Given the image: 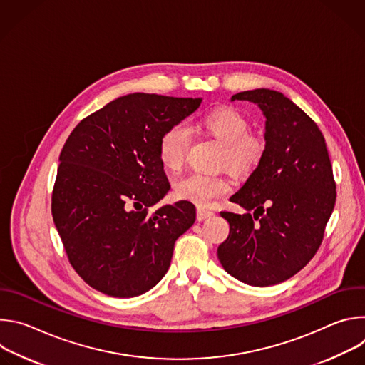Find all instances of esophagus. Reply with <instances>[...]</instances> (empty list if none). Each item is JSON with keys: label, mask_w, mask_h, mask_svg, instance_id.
<instances>
[{"label": "esophagus", "mask_w": 365, "mask_h": 365, "mask_svg": "<svg viewBox=\"0 0 365 365\" xmlns=\"http://www.w3.org/2000/svg\"><path fill=\"white\" fill-rule=\"evenodd\" d=\"M214 215H215V214H214L212 211L202 210V207H199L197 212H196V220H197V221H203V220H206V218H211V217H214Z\"/></svg>", "instance_id": "esophagus-1"}]
</instances>
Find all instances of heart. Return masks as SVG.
<instances>
[{
    "label": "heart",
    "mask_w": 365,
    "mask_h": 365,
    "mask_svg": "<svg viewBox=\"0 0 365 365\" xmlns=\"http://www.w3.org/2000/svg\"><path fill=\"white\" fill-rule=\"evenodd\" d=\"M197 127L222 144L221 165L237 175H247L262 163L266 153L263 137L250 133L248 118L235 108L212 110L197 121ZM189 131L182 124H173L159 138V158L170 172H179L186 159ZM231 192V182L221 175L210 176L193 173L175 186L178 197L197 206H210L215 199Z\"/></svg>",
    "instance_id": "heart-1"
}]
</instances>
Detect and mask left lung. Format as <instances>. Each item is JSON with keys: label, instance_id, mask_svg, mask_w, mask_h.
Returning <instances> with one entry per match:
<instances>
[{"label": "left lung", "instance_id": "obj_1", "mask_svg": "<svg viewBox=\"0 0 365 365\" xmlns=\"http://www.w3.org/2000/svg\"><path fill=\"white\" fill-rule=\"evenodd\" d=\"M235 99L254 102L263 111L266 153L231 196L247 212H221L230 235L218 247V258L232 277L266 287L290 279L317 254L336 185L325 138L296 103L264 88L235 93Z\"/></svg>", "mask_w": 365, "mask_h": 365}]
</instances>
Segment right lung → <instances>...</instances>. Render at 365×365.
Masks as SVG:
<instances>
[{
  "label": "right lung",
  "mask_w": 365,
  "mask_h": 365,
  "mask_svg": "<svg viewBox=\"0 0 365 365\" xmlns=\"http://www.w3.org/2000/svg\"><path fill=\"white\" fill-rule=\"evenodd\" d=\"M200 102L130 93L83 118L68 137L51 215L69 263L95 290L134 297L168 273L175 242L193 225L196 210L179 200L148 214L170 189L159 138Z\"/></svg>",
  "instance_id": "obj_1"
}]
</instances>
